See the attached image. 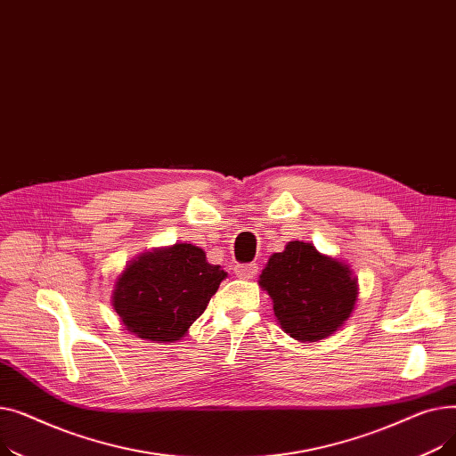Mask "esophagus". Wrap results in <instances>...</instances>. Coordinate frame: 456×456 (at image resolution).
Here are the masks:
<instances>
[{"instance_id":"1","label":"esophagus","mask_w":456,"mask_h":456,"mask_svg":"<svg viewBox=\"0 0 456 456\" xmlns=\"http://www.w3.org/2000/svg\"><path fill=\"white\" fill-rule=\"evenodd\" d=\"M258 272V266L255 262H249V265H236L234 266V275L240 277V279H253Z\"/></svg>"}]
</instances>
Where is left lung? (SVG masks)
Instances as JSON below:
<instances>
[{
	"instance_id": "obj_1",
	"label": "left lung",
	"mask_w": 456,
	"mask_h": 456,
	"mask_svg": "<svg viewBox=\"0 0 456 456\" xmlns=\"http://www.w3.org/2000/svg\"><path fill=\"white\" fill-rule=\"evenodd\" d=\"M258 284L273 299L284 332L299 342L330 337L353 313L358 294L346 265L299 240L270 256Z\"/></svg>"
}]
</instances>
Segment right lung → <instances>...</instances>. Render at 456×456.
I'll list each match as a JSON object with an SVG mask.
<instances>
[{
  "label": "right lung",
  "instance_id": "add662e5",
  "mask_svg": "<svg viewBox=\"0 0 456 456\" xmlns=\"http://www.w3.org/2000/svg\"><path fill=\"white\" fill-rule=\"evenodd\" d=\"M225 277L201 248L175 244L131 262L116 282L112 306L136 337L174 342L205 313Z\"/></svg>",
  "mask_w": 456,
  "mask_h": 456
}]
</instances>
